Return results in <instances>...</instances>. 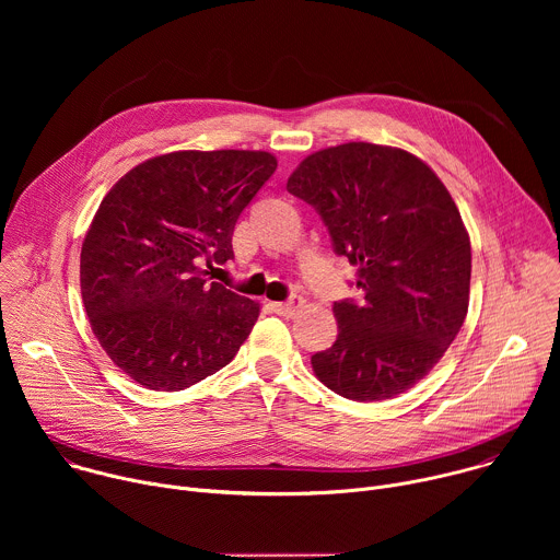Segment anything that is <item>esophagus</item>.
<instances>
[{"label": "esophagus", "mask_w": 560, "mask_h": 560, "mask_svg": "<svg viewBox=\"0 0 560 560\" xmlns=\"http://www.w3.org/2000/svg\"><path fill=\"white\" fill-rule=\"evenodd\" d=\"M272 307H275V312L281 314V316H296V314L305 307V301L294 294V296H290V299L283 301V303H272Z\"/></svg>", "instance_id": "obj_1"}]
</instances>
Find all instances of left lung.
<instances>
[{
  "mask_svg": "<svg viewBox=\"0 0 560 560\" xmlns=\"http://www.w3.org/2000/svg\"><path fill=\"white\" fill-rule=\"evenodd\" d=\"M288 192L324 219L363 290L335 301L339 337L312 354L314 374L361 404L410 389L456 339L469 303V236L447 188L401 148L350 141L305 156Z\"/></svg>",
  "mask_w": 560,
  "mask_h": 560,
  "instance_id": "obj_1",
  "label": "left lung"
}]
</instances>
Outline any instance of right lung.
<instances>
[{"mask_svg": "<svg viewBox=\"0 0 560 560\" xmlns=\"http://www.w3.org/2000/svg\"><path fill=\"white\" fill-rule=\"evenodd\" d=\"M275 171L264 150H179L104 197L82 246V299L100 346L139 385L190 387L248 339L259 303L203 266L234 259L236 219Z\"/></svg>", "mask_w": 560, "mask_h": 560, "instance_id": "obj_1", "label": "right lung"}]
</instances>
